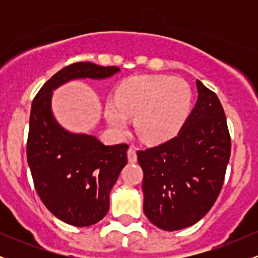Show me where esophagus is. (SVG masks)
Listing matches in <instances>:
<instances>
[{
	"label": "esophagus",
	"instance_id": "34e87169",
	"mask_svg": "<svg viewBox=\"0 0 258 258\" xmlns=\"http://www.w3.org/2000/svg\"><path fill=\"white\" fill-rule=\"evenodd\" d=\"M127 155H128V161L130 162H136L137 161V148L131 147L127 152Z\"/></svg>",
	"mask_w": 258,
	"mask_h": 258
}]
</instances>
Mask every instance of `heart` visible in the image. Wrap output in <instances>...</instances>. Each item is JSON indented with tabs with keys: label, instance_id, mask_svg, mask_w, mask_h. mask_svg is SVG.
<instances>
[{
	"label": "heart",
	"instance_id": "heart-1",
	"mask_svg": "<svg viewBox=\"0 0 258 258\" xmlns=\"http://www.w3.org/2000/svg\"><path fill=\"white\" fill-rule=\"evenodd\" d=\"M115 103L108 102L105 114L117 131L127 128V116H136L139 137L149 143L172 138L188 116L191 91L186 82L166 75H137L115 88Z\"/></svg>",
	"mask_w": 258,
	"mask_h": 258
}]
</instances>
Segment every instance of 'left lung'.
<instances>
[{
	"label": "left lung",
	"instance_id": "obj_1",
	"mask_svg": "<svg viewBox=\"0 0 258 258\" xmlns=\"http://www.w3.org/2000/svg\"><path fill=\"white\" fill-rule=\"evenodd\" d=\"M198 100L176 137L138 150L144 214L160 229L190 227L210 211L230 158L226 114L215 92L198 80Z\"/></svg>",
	"mask_w": 258,
	"mask_h": 258
}]
</instances>
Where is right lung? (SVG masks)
<instances>
[{"instance_id":"add662e5","label":"right lung","mask_w":258,"mask_h":258,"mask_svg":"<svg viewBox=\"0 0 258 258\" xmlns=\"http://www.w3.org/2000/svg\"><path fill=\"white\" fill-rule=\"evenodd\" d=\"M119 70L88 61L70 64L32 100L26 156L34 185L44 206L72 226H92L106 215L109 194L127 164L128 146H104L93 136L65 131L52 115V91L70 80H100Z\"/></svg>"}]
</instances>
